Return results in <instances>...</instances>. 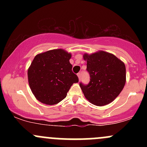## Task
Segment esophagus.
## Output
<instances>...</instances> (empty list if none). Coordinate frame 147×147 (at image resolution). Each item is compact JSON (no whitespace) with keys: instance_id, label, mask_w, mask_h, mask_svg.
I'll list each match as a JSON object with an SVG mask.
<instances>
[{"instance_id":"obj_1","label":"esophagus","mask_w":147,"mask_h":147,"mask_svg":"<svg viewBox=\"0 0 147 147\" xmlns=\"http://www.w3.org/2000/svg\"><path fill=\"white\" fill-rule=\"evenodd\" d=\"M77 76H78L79 79V80H80L81 77H82V75H81V73H78V74H77Z\"/></svg>"}]
</instances>
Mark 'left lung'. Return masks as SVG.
Wrapping results in <instances>:
<instances>
[{"instance_id": "1", "label": "left lung", "mask_w": 147, "mask_h": 147, "mask_svg": "<svg viewBox=\"0 0 147 147\" xmlns=\"http://www.w3.org/2000/svg\"><path fill=\"white\" fill-rule=\"evenodd\" d=\"M86 70L90 75L88 84L79 83L85 97L96 106H104L119 95L126 82V67L121 60L109 52L85 54Z\"/></svg>"}]
</instances>
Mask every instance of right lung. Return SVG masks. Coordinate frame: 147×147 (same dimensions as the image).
Instances as JSON below:
<instances>
[{
  "label": "right lung",
  "mask_w": 147,
  "mask_h": 147,
  "mask_svg": "<svg viewBox=\"0 0 147 147\" xmlns=\"http://www.w3.org/2000/svg\"><path fill=\"white\" fill-rule=\"evenodd\" d=\"M71 55L62 49L37 55L28 69L32 92L39 102L53 105L65 98L74 83L79 82L72 70Z\"/></svg>",
  "instance_id": "1"
}]
</instances>
